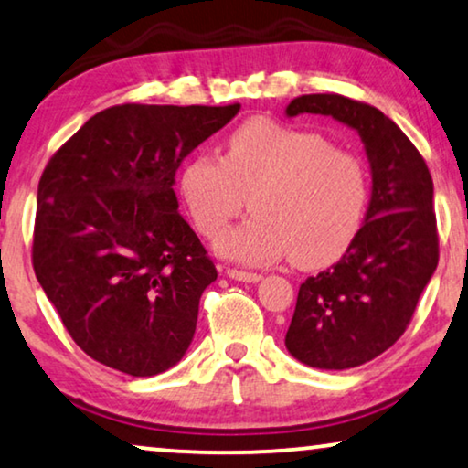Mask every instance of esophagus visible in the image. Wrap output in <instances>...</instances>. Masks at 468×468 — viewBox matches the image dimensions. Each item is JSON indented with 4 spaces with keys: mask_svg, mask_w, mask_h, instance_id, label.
<instances>
[{
    "mask_svg": "<svg viewBox=\"0 0 468 468\" xmlns=\"http://www.w3.org/2000/svg\"><path fill=\"white\" fill-rule=\"evenodd\" d=\"M227 275L235 282H248V284H256V282L262 280L261 273L252 271H239V269H227Z\"/></svg>",
    "mask_w": 468,
    "mask_h": 468,
    "instance_id": "esophagus-1",
    "label": "esophagus"
}]
</instances>
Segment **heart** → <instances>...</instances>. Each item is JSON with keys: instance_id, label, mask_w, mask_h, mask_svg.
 <instances>
[{"instance_id": "heart-1", "label": "heart", "mask_w": 468, "mask_h": 468, "mask_svg": "<svg viewBox=\"0 0 468 468\" xmlns=\"http://www.w3.org/2000/svg\"><path fill=\"white\" fill-rule=\"evenodd\" d=\"M180 193L203 235L216 237L246 206L252 216L220 237L227 259L259 265L291 254L326 265L350 248L367 209L360 156L322 133L254 116L227 137V154L199 153L182 169Z\"/></svg>"}]
</instances>
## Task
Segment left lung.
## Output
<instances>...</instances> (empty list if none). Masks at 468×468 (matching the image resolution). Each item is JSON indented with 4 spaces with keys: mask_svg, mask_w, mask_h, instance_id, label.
Here are the masks:
<instances>
[{
    "mask_svg": "<svg viewBox=\"0 0 468 468\" xmlns=\"http://www.w3.org/2000/svg\"><path fill=\"white\" fill-rule=\"evenodd\" d=\"M322 114L360 135L371 169L365 225L331 269L307 278L286 333L299 363L344 371L386 352L405 333L439 262L429 167L403 131L373 105L301 95L286 116Z\"/></svg>",
    "mask_w": 468,
    "mask_h": 468,
    "instance_id": "1",
    "label": "left lung"
}]
</instances>
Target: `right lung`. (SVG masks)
Instances as JSON below:
<instances>
[{"label": "right lung", "mask_w": 468, "mask_h": 468, "mask_svg": "<svg viewBox=\"0 0 468 468\" xmlns=\"http://www.w3.org/2000/svg\"><path fill=\"white\" fill-rule=\"evenodd\" d=\"M239 103L114 105L58 148L37 186L34 269L71 339L97 363L150 378L182 360L218 278L177 214L184 156Z\"/></svg>", "instance_id": "obj_1"}]
</instances>
